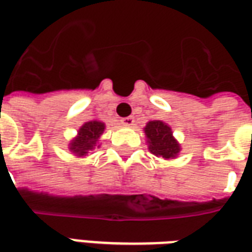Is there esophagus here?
Segmentation results:
<instances>
[{
	"instance_id": "34e87169",
	"label": "esophagus",
	"mask_w": 252,
	"mask_h": 252,
	"mask_svg": "<svg viewBox=\"0 0 252 252\" xmlns=\"http://www.w3.org/2000/svg\"><path fill=\"white\" fill-rule=\"evenodd\" d=\"M133 123H135V119L129 116V117H124V119H121V124L124 126H133Z\"/></svg>"
}]
</instances>
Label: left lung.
I'll return each instance as SVG.
<instances>
[{"mask_svg": "<svg viewBox=\"0 0 252 252\" xmlns=\"http://www.w3.org/2000/svg\"><path fill=\"white\" fill-rule=\"evenodd\" d=\"M148 150L158 158L175 159L181 153V144L173 136V131L164 121H148L144 126Z\"/></svg>", "mask_w": 252, "mask_h": 252, "instance_id": "left-lung-1", "label": "left lung"}]
</instances>
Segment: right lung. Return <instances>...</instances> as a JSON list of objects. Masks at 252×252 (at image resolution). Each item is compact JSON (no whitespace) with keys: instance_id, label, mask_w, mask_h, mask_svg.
Instances as JSON below:
<instances>
[{"instance_id":"add662e5","label":"right lung","mask_w":252,"mask_h":252,"mask_svg":"<svg viewBox=\"0 0 252 252\" xmlns=\"http://www.w3.org/2000/svg\"><path fill=\"white\" fill-rule=\"evenodd\" d=\"M105 131V123L101 120L86 121L82 126L78 129L77 136L72 137L68 143V150L75 157H86L90 151L95 147H99L98 140Z\"/></svg>"}]
</instances>
